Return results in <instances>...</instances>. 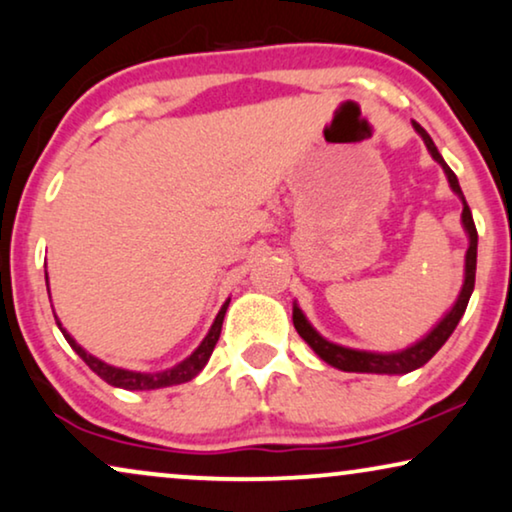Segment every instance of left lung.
<instances>
[{
    "label": "left lung",
    "mask_w": 512,
    "mask_h": 512,
    "mask_svg": "<svg viewBox=\"0 0 512 512\" xmlns=\"http://www.w3.org/2000/svg\"><path fill=\"white\" fill-rule=\"evenodd\" d=\"M412 128H415L417 135L424 139V144H426V149H429L431 158L436 160L440 167H443L445 177H447V181H450V188L459 195L461 205H464V212H461V226H464L466 235H468L464 284H461V291H459L457 300H454V305L443 314V319H440L438 324L433 326L422 340L412 342L410 347L398 349V352H366V349H352V347L335 345V342L326 340L324 335H321L317 328H314L310 321H307L303 310H300V307L293 303V326H296L300 338H303L307 345L314 349V354H317L321 361H326L328 366H333L338 370H345V373L405 375V373H412V370L422 368L424 363L429 361L431 356L445 345L454 328H457L459 319L464 317L466 305H468V300H471V293H473V286H475V263H478V230H475L473 214L466 205L464 193H461L457 174L450 170V165H447L443 156H440L436 144H433V139L429 137V132H426L417 121H412Z\"/></svg>",
    "instance_id": "1"
}]
</instances>
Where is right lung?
<instances>
[{
	"instance_id": "1",
	"label": "right lung",
	"mask_w": 512,
	"mask_h": 512,
	"mask_svg": "<svg viewBox=\"0 0 512 512\" xmlns=\"http://www.w3.org/2000/svg\"><path fill=\"white\" fill-rule=\"evenodd\" d=\"M48 279V275H46ZM228 303L230 298L223 303V307L216 314L212 328H209V333L205 335V340L200 342L198 349L191 356H186L184 361L177 363V366L167 368V370H158V373H137V370H128V368H116V366H109V363H104L102 359H97V356L88 354L86 349H83L79 342H76L72 335H69L65 328H62L60 319L58 321V328L65 335V340L69 342V347L74 349L76 354L81 356L83 361L88 363V368L93 370L95 375H100L104 382L111 384V387H118V389H128V391H151V389H163V387H174V384H184L188 380H193L195 375L200 373L202 368L207 366L209 356H212L216 342H219V335H221V326H223V317H226V310H228ZM55 314V312H53Z\"/></svg>"
}]
</instances>
